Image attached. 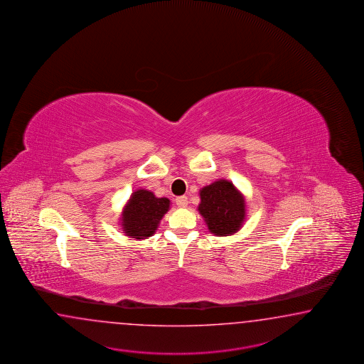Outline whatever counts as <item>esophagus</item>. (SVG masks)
I'll return each mask as SVG.
<instances>
[{"label": "esophagus", "mask_w": 364, "mask_h": 364, "mask_svg": "<svg viewBox=\"0 0 364 364\" xmlns=\"http://www.w3.org/2000/svg\"><path fill=\"white\" fill-rule=\"evenodd\" d=\"M176 205L178 208H186L188 206V197L186 196H180L176 198Z\"/></svg>", "instance_id": "34e87169"}]
</instances>
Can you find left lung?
<instances>
[{"instance_id": "1", "label": "left lung", "mask_w": 364, "mask_h": 364, "mask_svg": "<svg viewBox=\"0 0 364 364\" xmlns=\"http://www.w3.org/2000/svg\"><path fill=\"white\" fill-rule=\"evenodd\" d=\"M198 211L211 234L228 236L240 230L245 219V200L228 180L220 178L200 191Z\"/></svg>"}]
</instances>
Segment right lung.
<instances>
[{"mask_svg":"<svg viewBox=\"0 0 364 364\" xmlns=\"http://www.w3.org/2000/svg\"><path fill=\"white\" fill-rule=\"evenodd\" d=\"M168 210V198H158L150 191L138 189L124 206L120 218L122 231L132 239H147L155 234L161 219Z\"/></svg>","mask_w":364,"mask_h":364,"instance_id":"1","label":"right lung"}]
</instances>
